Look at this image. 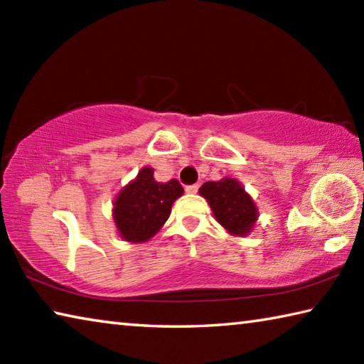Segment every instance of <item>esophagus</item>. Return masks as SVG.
Masks as SVG:
<instances>
[{
  "label": "esophagus",
  "instance_id": "obj_1",
  "mask_svg": "<svg viewBox=\"0 0 364 364\" xmlns=\"http://www.w3.org/2000/svg\"><path fill=\"white\" fill-rule=\"evenodd\" d=\"M197 191H199V184H189V186H186L188 194H196Z\"/></svg>",
  "mask_w": 364,
  "mask_h": 364
}]
</instances>
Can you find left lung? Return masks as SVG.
Returning <instances> with one entry per match:
<instances>
[{"instance_id":"1","label":"left lung","mask_w":364,"mask_h":364,"mask_svg":"<svg viewBox=\"0 0 364 364\" xmlns=\"http://www.w3.org/2000/svg\"><path fill=\"white\" fill-rule=\"evenodd\" d=\"M199 194L205 197L213 217L232 236H247L255 226L258 208L242 184L234 178L202 184Z\"/></svg>"}]
</instances>
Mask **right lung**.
<instances>
[{
    "label": "right lung",
    "mask_w": 364,
    "mask_h": 364,
    "mask_svg": "<svg viewBox=\"0 0 364 364\" xmlns=\"http://www.w3.org/2000/svg\"><path fill=\"white\" fill-rule=\"evenodd\" d=\"M183 193L178 180L159 183L151 167L141 168L115 197L112 213L120 237L128 242L149 241L168 220L171 205Z\"/></svg>",
    "instance_id": "right-lung-1"
}]
</instances>
